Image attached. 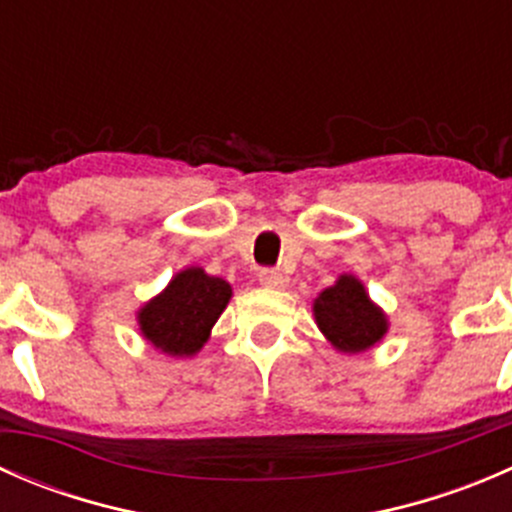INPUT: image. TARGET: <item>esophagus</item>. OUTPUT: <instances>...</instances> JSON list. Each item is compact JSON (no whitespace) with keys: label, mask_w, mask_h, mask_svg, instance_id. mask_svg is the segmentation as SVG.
I'll return each instance as SVG.
<instances>
[{"label":"esophagus","mask_w":512,"mask_h":512,"mask_svg":"<svg viewBox=\"0 0 512 512\" xmlns=\"http://www.w3.org/2000/svg\"><path fill=\"white\" fill-rule=\"evenodd\" d=\"M260 282L265 287L280 289V287L287 285V277H285V272H280V270H262L260 272Z\"/></svg>","instance_id":"34e87169"}]
</instances>
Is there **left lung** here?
<instances>
[{
	"label": "left lung",
	"instance_id": "left-lung-1",
	"mask_svg": "<svg viewBox=\"0 0 512 512\" xmlns=\"http://www.w3.org/2000/svg\"><path fill=\"white\" fill-rule=\"evenodd\" d=\"M314 319L334 349L359 354L384 339L389 319L354 275H342L314 299Z\"/></svg>",
	"mask_w": 512,
	"mask_h": 512
}]
</instances>
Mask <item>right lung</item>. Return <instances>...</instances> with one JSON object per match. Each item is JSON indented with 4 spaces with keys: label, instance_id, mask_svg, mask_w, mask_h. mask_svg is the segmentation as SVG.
<instances>
[{
    "label": "right lung",
    "instance_id": "right-lung-1",
    "mask_svg": "<svg viewBox=\"0 0 512 512\" xmlns=\"http://www.w3.org/2000/svg\"><path fill=\"white\" fill-rule=\"evenodd\" d=\"M232 287L203 267L178 272L168 287L138 312L141 334L170 356H193L208 342L210 329L225 312Z\"/></svg>",
    "mask_w": 512,
    "mask_h": 512
}]
</instances>
